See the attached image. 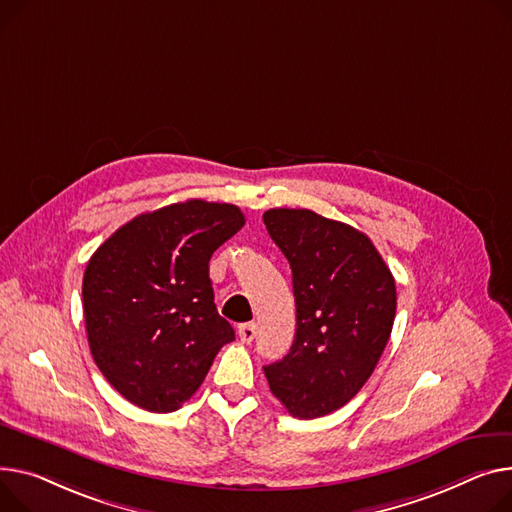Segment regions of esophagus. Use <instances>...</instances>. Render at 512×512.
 <instances>
[{"mask_svg": "<svg viewBox=\"0 0 512 512\" xmlns=\"http://www.w3.org/2000/svg\"><path fill=\"white\" fill-rule=\"evenodd\" d=\"M255 333H257V325H255V323H243V325H238V337H241V342H245V344L253 342Z\"/></svg>", "mask_w": 512, "mask_h": 512, "instance_id": "34e87169", "label": "esophagus"}]
</instances>
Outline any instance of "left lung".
Masks as SVG:
<instances>
[{"mask_svg":"<svg viewBox=\"0 0 512 512\" xmlns=\"http://www.w3.org/2000/svg\"><path fill=\"white\" fill-rule=\"evenodd\" d=\"M263 222L290 263L296 302L294 344L263 372L294 418H321L377 366L395 321V280L370 238L344 222L290 208L267 210Z\"/></svg>","mask_w":512,"mask_h":512,"instance_id":"left-lung-1","label":"left lung"}]
</instances>
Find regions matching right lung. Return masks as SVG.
<instances>
[{"label":"right lung","instance_id":"obj_1","mask_svg":"<svg viewBox=\"0 0 512 512\" xmlns=\"http://www.w3.org/2000/svg\"><path fill=\"white\" fill-rule=\"evenodd\" d=\"M243 226L232 203L187 199L135 216L90 257L82 282L90 352L133 405L179 410L234 339L216 311L210 259Z\"/></svg>","mask_w":512,"mask_h":512}]
</instances>
